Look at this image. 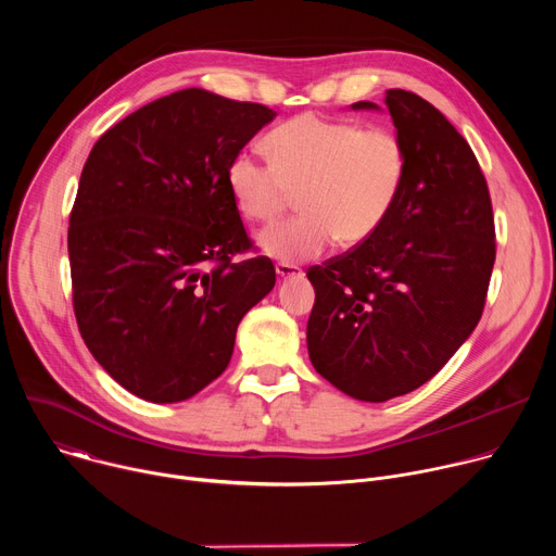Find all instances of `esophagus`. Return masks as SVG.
<instances>
[{"label":"esophagus","mask_w":556,"mask_h":556,"mask_svg":"<svg viewBox=\"0 0 556 556\" xmlns=\"http://www.w3.org/2000/svg\"><path fill=\"white\" fill-rule=\"evenodd\" d=\"M275 273H277V277H279L281 281H288V279H299V277H303V270H301L299 266H292V264H277Z\"/></svg>","instance_id":"obj_1"}]
</instances>
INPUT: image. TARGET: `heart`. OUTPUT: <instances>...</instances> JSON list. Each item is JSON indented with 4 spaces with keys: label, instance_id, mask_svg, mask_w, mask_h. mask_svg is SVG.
Here are the masks:
<instances>
[{
    "label": "heart",
    "instance_id": "1",
    "mask_svg": "<svg viewBox=\"0 0 556 556\" xmlns=\"http://www.w3.org/2000/svg\"><path fill=\"white\" fill-rule=\"evenodd\" d=\"M268 147L273 157L255 149L237 153L226 185L251 222H273L299 191L301 215L257 240L281 264L319 257L339 237L343 244L365 242L391 213L407 174L405 142L389 127L299 116L273 129Z\"/></svg>",
    "mask_w": 556,
    "mask_h": 556
}]
</instances>
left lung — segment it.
<instances>
[{
	"instance_id": "obj_1",
	"label": "left lung",
	"mask_w": 556,
	"mask_h": 556,
	"mask_svg": "<svg viewBox=\"0 0 556 556\" xmlns=\"http://www.w3.org/2000/svg\"><path fill=\"white\" fill-rule=\"evenodd\" d=\"M407 174L382 226L307 270V354L326 380L384 403L433 378L480 324L495 264V222L468 142L431 103L387 90ZM352 110H380L358 101Z\"/></svg>"
}]
</instances>
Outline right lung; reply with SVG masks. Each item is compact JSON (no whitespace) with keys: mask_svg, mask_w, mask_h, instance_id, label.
Instances as JSON below:
<instances>
[{"mask_svg":"<svg viewBox=\"0 0 556 556\" xmlns=\"http://www.w3.org/2000/svg\"><path fill=\"white\" fill-rule=\"evenodd\" d=\"M277 112L189 88L92 147L67 228L74 314L97 363L147 403H182L232 356L242 316L275 286L226 169Z\"/></svg>","mask_w":556,"mask_h":556,"instance_id":"obj_1","label":"right lung"}]
</instances>
